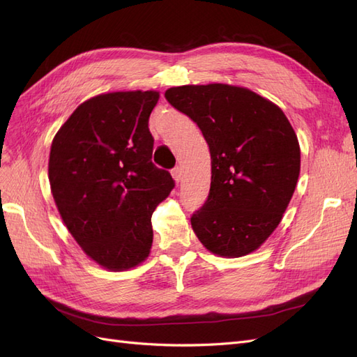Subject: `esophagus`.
Returning a JSON list of instances; mask_svg holds the SVG:
<instances>
[{"label": "esophagus", "instance_id": "1", "mask_svg": "<svg viewBox=\"0 0 357 357\" xmlns=\"http://www.w3.org/2000/svg\"><path fill=\"white\" fill-rule=\"evenodd\" d=\"M171 174H172V177H174L176 181H180L181 177H183V171H181L180 167H176V168L171 169Z\"/></svg>", "mask_w": 357, "mask_h": 357}]
</instances>
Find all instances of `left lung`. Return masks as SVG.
<instances>
[{
    "label": "left lung",
    "instance_id": "left-lung-1",
    "mask_svg": "<svg viewBox=\"0 0 357 357\" xmlns=\"http://www.w3.org/2000/svg\"><path fill=\"white\" fill-rule=\"evenodd\" d=\"M165 98L199 126L210 147L211 186L192 214L193 231L214 255L252 253L295 192L301 150L294 128L275 104L238 86H177Z\"/></svg>",
    "mask_w": 357,
    "mask_h": 357
}]
</instances>
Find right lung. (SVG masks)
Listing matches in <instances>:
<instances>
[{
    "label": "right lung",
    "instance_id": "right-lung-1",
    "mask_svg": "<svg viewBox=\"0 0 357 357\" xmlns=\"http://www.w3.org/2000/svg\"><path fill=\"white\" fill-rule=\"evenodd\" d=\"M155 91L102 93L80 104L50 147L49 181L61 218L96 264L123 271L150 253V218L176 183L152 162Z\"/></svg>",
    "mask_w": 357,
    "mask_h": 357
}]
</instances>
